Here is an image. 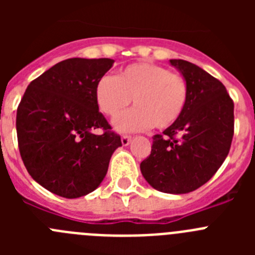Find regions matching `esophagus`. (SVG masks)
Here are the masks:
<instances>
[{
    "label": "esophagus",
    "instance_id": "1",
    "mask_svg": "<svg viewBox=\"0 0 255 255\" xmlns=\"http://www.w3.org/2000/svg\"><path fill=\"white\" fill-rule=\"evenodd\" d=\"M130 140H131V136H130V135H123V136H121V143H123V145H128V144L130 143Z\"/></svg>",
    "mask_w": 255,
    "mask_h": 255
}]
</instances>
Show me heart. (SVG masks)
I'll return each instance as SVG.
<instances>
[{
	"mask_svg": "<svg viewBox=\"0 0 255 255\" xmlns=\"http://www.w3.org/2000/svg\"><path fill=\"white\" fill-rule=\"evenodd\" d=\"M94 97L100 111L111 119L119 116L132 98L134 108L115 121L119 131H140L150 126L163 130L185 111L189 85L184 76L167 67L136 62L121 69L115 78L103 76L97 83Z\"/></svg>",
	"mask_w": 255,
	"mask_h": 255,
	"instance_id": "obj_1",
	"label": "heart"
}]
</instances>
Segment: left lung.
<instances>
[{
	"label": "left lung",
	"mask_w": 255,
	"mask_h": 255,
	"mask_svg": "<svg viewBox=\"0 0 255 255\" xmlns=\"http://www.w3.org/2000/svg\"><path fill=\"white\" fill-rule=\"evenodd\" d=\"M189 85L185 111L163 134L153 136L140 171L162 193L185 194L204 185L230 152L234 102L218 79L184 60H170Z\"/></svg>",
	"instance_id": "left-lung-1"
}]
</instances>
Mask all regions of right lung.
I'll return each mask as SVG.
<instances>
[{
    "label": "right lung",
    "instance_id": "add662e5",
    "mask_svg": "<svg viewBox=\"0 0 255 255\" xmlns=\"http://www.w3.org/2000/svg\"><path fill=\"white\" fill-rule=\"evenodd\" d=\"M114 62L79 57L61 61L34 79L20 101V155L29 175L53 194L73 199L96 190L112 153L123 145L94 97L97 83Z\"/></svg>",
    "mask_w": 255,
    "mask_h": 255
}]
</instances>
